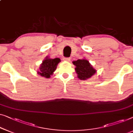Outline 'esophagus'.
Returning a JSON list of instances; mask_svg holds the SVG:
<instances>
[{"label": "esophagus", "mask_w": 133, "mask_h": 133, "mask_svg": "<svg viewBox=\"0 0 133 133\" xmlns=\"http://www.w3.org/2000/svg\"><path fill=\"white\" fill-rule=\"evenodd\" d=\"M70 57H64L63 58V61H66V62H69V61H70Z\"/></svg>", "instance_id": "esophagus-1"}]
</instances>
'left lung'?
I'll list each match as a JSON object with an SVG mask.
<instances>
[{"label":"left lung","mask_w":133,"mask_h":133,"mask_svg":"<svg viewBox=\"0 0 133 133\" xmlns=\"http://www.w3.org/2000/svg\"><path fill=\"white\" fill-rule=\"evenodd\" d=\"M72 63L76 66L75 71L80 80H84L90 78L96 72V70L92 68L89 61L86 59H78Z\"/></svg>","instance_id":"8db88e82"}]
</instances>
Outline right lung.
<instances>
[{"mask_svg":"<svg viewBox=\"0 0 133 133\" xmlns=\"http://www.w3.org/2000/svg\"><path fill=\"white\" fill-rule=\"evenodd\" d=\"M59 62H61V59L59 58L50 59L47 57L41 65L39 71L38 73L41 76L49 78L56 69Z\"/></svg>","mask_w":133,"mask_h":133,"instance_id":"right-lung-1","label":"right lung"}]
</instances>
